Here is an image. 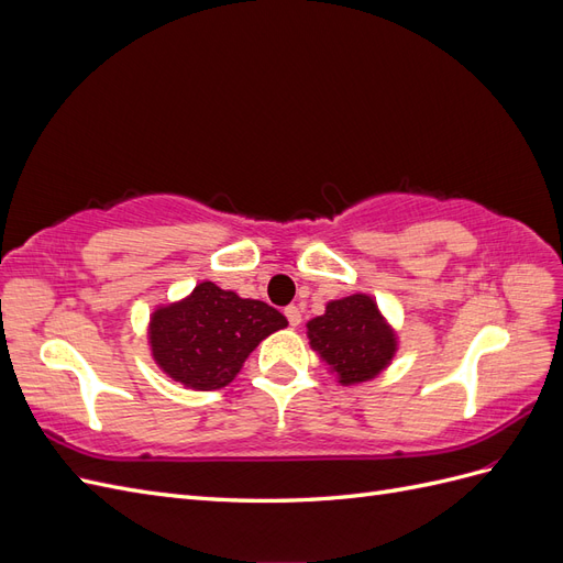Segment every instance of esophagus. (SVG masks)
I'll use <instances>...</instances> for the list:
<instances>
[{"label": "esophagus", "mask_w": 563, "mask_h": 563, "mask_svg": "<svg viewBox=\"0 0 563 563\" xmlns=\"http://www.w3.org/2000/svg\"><path fill=\"white\" fill-rule=\"evenodd\" d=\"M284 314H286V319H288V323H291V327H298L300 319H302L298 305H288V308L284 310Z\"/></svg>", "instance_id": "34e87169"}]
</instances>
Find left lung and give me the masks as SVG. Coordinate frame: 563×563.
<instances>
[{
	"instance_id": "obj_1",
	"label": "left lung",
	"mask_w": 563,
	"mask_h": 563,
	"mask_svg": "<svg viewBox=\"0 0 563 563\" xmlns=\"http://www.w3.org/2000/svg\"><path fill=\"white\" fill-rule=\"evenodd\" d=\"M308 338L343 385L376 378L397 352L395 333L376 300L364 294L331 300L327 312L308 323Z\"/></svg>"
}]
</instances>
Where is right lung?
<instances>
[{"mask_svg": "<svg viewBox=\"0 0 563 563\" xmlns=\"http://www.w3.org/2000/svg\"><path fill=\"white\" fill-rule=\"evenodd\" d=\"M286 323V317L263 300L240 298L213 282H201L185 300L152 314V356L166 376L185 387L220 389L234 380L261 340Z\"/></svg>", "mask_w": 563, "mask_h": 563, "instance_id": "add662e5", "label": "right lung"}]
</instances>
